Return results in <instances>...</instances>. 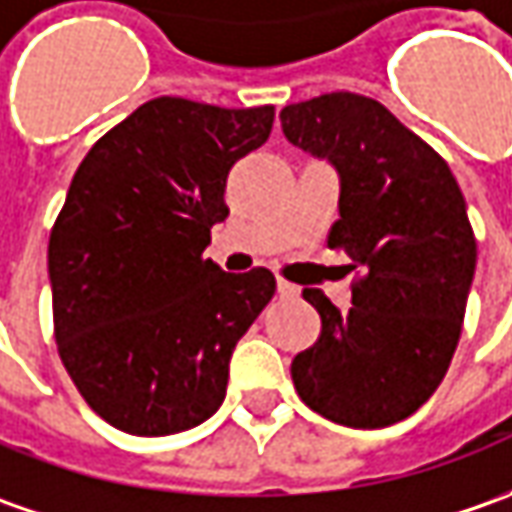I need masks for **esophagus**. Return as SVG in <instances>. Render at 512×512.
<instances>
[{
  "label": "esophagus",
  "mask_w": 512,
  "mask_h": 512,
  "mask_svg": "<svg viewBox=\"0 0 512 512\" xmlns=\"http://www.w3.org/2000/svg\"><path fill=\"white\" fill-rule=\"evenodd\" d=\"M277 294H280V297H294V294H297V289L291 286L289 280H283V277H277Z\"/></svg>",
  "instance_id": "1"
}]
</instances>
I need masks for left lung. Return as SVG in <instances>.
Here are the masks:
<instances>
[{
  "mask_svg": "<svg viewBox=\"0 0 512 512\" xmlns=\"http://www.w3.org/2000/svg\"><path fill=\"white\" fill-rule=\"evenodd\" d=\"M294 147L340 172L328 246L351 257V309L320 289L317 343L291 360L311 411L348 428H388L448 374L476 269L465 198L445 158L379 101L326 93L280 113Z\"/></svg>",
  "mask_w": 512,
  "mask_h": 512,
  "instance_id": "1",
  "label": "left lung"
}]
</instances>
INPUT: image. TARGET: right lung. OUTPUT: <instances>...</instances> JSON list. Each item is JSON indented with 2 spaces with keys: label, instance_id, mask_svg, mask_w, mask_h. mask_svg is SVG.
Here are the masks:
<instances>
[{
  "label": "right lung",
  "instance_id": "add662e5",
  "mask_svg": "<svg viewBox=\"0 0 512 512\" xmlns=\"http://www.w3.org/2000/svg\"><path fill=\"white\" fill-rule=\"evenodd\" d=\"M272 124V104L152 98L76 169L47 246L53 334L84 402L118 431L181 433L221 408L274 274L223 272L203 249L229 215V169Z\"/></svg>",
  "mask_w": 512,
  "mask_h": 512
}]
</instances>
